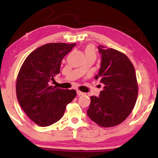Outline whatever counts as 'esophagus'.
Returning <instances> with one entry per match:
<instances>
[{"label":"esophagus","instance_id":"1","mask_svg":"<svg viewBox=\"0 0 158 158\" xmlns=\"http://www.w3.org/2000/svg\"><path fill=\"white\" fill-rule=\"evenodd\" d=\"M77 94L78 95V96H81V95L85 94V93L81 92V91H80V90H77Z\"/></svg>","mask_w":158,"mask_h":158}]
</instances>
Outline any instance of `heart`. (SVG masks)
I'll return each mask as SVG.
<instances>
[{
	"mask_svg": "<svg viewBox=\"0 0 158 158\" xmlns=\"http://www.w3.org/2000/svg\"><path fill=\"white\" fill-rule=\"evenodd\" d=\"M85 54L87 55V54H92V55H95V48L94 45H89L87 46L85 49Z\"/></svg>",
	"mask_w": 158,
	"mask_h": 158,
	"instance_id": "obj_1",
	"label": "heart"
}]
</instances>
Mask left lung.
<instances>
[{
  "label": "left lung",
  "instance_id": "obj_1",
  "mask_svg": "<svg viewBox=\"0 0 158 158\" xmlns=\"http://www.w3.org/2000/svg\"><path fill=\"white\" fill-rule=\"evenodd\" d=\"M102 62L99 74L104 85L99 97H90L87 115L103 127H111L122 123L134 108L138 96L136 72L127 55L115 49L99 45Z\"/></svg>",
  "mask_w": 158,
  "mask_h": 158
}]
</instances>
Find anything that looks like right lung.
<instances>
[{"instance_id":"obj_1","label":"right lung","mask_w":158,"mask_h":158,"mask_svg":"<svg viewBox=\"0 0 158 158\" xmlns=\"http://www.w3.org/2000/svg\"><path fill=\"white\" fill-rule=\"evenodd\" d=\"M76 43H52L33 51L22 64L16 82V94L20 106L33 122L50 126L63 116L67 104L76 96L74 89L51 85L60 72L62 59Z\"/></svg>"}]
</instances>
